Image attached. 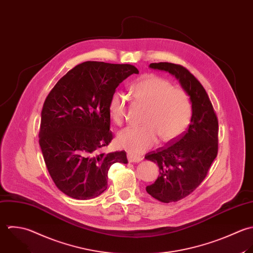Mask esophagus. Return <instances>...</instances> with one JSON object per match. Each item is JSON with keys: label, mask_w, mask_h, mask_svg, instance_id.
Masks as SVG:
<instances>
[{"label": "esophagus", "mask_w": 253, "mask_h": 253, "mask_svg": "<svg viewBox=\"0 0 253 253\" xmlns=\"http://www.w3.org/2000/svg\"><path fill=\"white\" fill-rule=\"evenodd\" d=\"M143 157L142 156H138V155H134V154H128V161L130 163H140L141 161H143Z\"/></svg>", "instance_id": "34e87169"}]
</instances>
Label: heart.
Returning a JSON list of instances; mask_svg holds the SVG:
<instances>
[{"instance_id":"obj_1","label":"heart","mask_w":253,"mask_h":253,"mask_svg":"<svg viewBox=\"0 0 253 253\" xmlns=\"http://www.w3.org/2000/svg\"><path fill=\"white\" fill-rule=\"evenodd\" d=\"M135 101L147 107L143 118L144 126L128 127L117 136V145L134 154L153 147L160 137L163 142L178 138L188 127L192 116V101L182 87L150 74L142 77L131 87ZM126 97L114 92L108 104L111 120L121 126L126 115Z\"/></svg>"}]
</instances>
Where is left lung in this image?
<instances>
[{
  "mask_svg": "<svg viewBox=\"0 0 253 253\" xmlns=\"http://www.w3.org/2000/svg\"><path fill=\"white\" fill-rule=\"evenodd\" d=\"M150 67L175 76L192 101L187 131L145 156L160 168V176L147 186V192L160 202H176L192 193L207 176L218 155L219 121L208 93L188 69L168 62L152 63Z\"/></svg>",
  "mask_w": 253,
  "mask_h": 253,
  "instance_id": "obj_1",
  "label": "left lung"
}]
</instances>
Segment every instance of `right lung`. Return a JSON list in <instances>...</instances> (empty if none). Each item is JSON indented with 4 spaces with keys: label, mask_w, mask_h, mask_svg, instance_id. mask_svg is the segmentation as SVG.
I'll return each mask as SVG.
<instances>
[{
    "label": "right lung",
    "mask_w": 253,
    "mask_h": 253,
    "mask_svg": "<svg viewBox=\"0 0 253 253\" xmlns=\"http://www.w3.org/2000/svg\"><path fill=\"white\" fill-rule=\"evenodd\" d=\"M132 74L139 71L129 64L86 61L64 75L47 95L39 145L53 182L67 196H99L107 188L110 167L128 163L125 151H100L113 139L109 99Z\"/></svg>",
    "instance_id": "obj_1"
}]
</instances>
